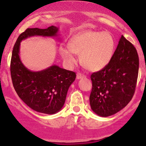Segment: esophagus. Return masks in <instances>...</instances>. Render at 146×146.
I'll list each match as a JSON object with an SVG mask.
<instances>
[{
  "label": "esophagus",
  "instance_id": "34e87169",
  "mask_svg": "<svg viewBox=\"0 0 146 146\" xmlns=\"http://www.w3.org/2000/svg\"><path fill=\"white\" fill-rule=\"evenodd\" d=\"M84 77H85V75L83 74L77 73V74H76V79H82V78H84Z\"/></svg>",
  "mask_w": 146,
  "mask_h": 146
}]
</instances>
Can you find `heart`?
<instances>
[{"mask_svg":"<svg viewBox=\"0 0 146 146\" xmlns=\"http://www.w3.org/2000/svg\"><path fill=\"white\" fill-rule=\"evenodd\" d=\"M68 46L70 49L60 48V53L67 65L72 67L76 63L75 54L80 55V62L84 68L98 72L112 60L115 43L110 33L88 30L70 38Z\"/></svg>","mask_w":146,"mask_h":146,"instance_id":"obj_1","label":"heart"}]
</instances>
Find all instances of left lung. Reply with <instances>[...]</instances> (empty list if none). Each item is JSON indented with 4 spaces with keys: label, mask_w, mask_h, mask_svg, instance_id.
<instances>
[{
    "label": "left lung",
    "mask_w": 146,
    "mask_h": 146,
    "mask_svg": "<svg viewBox=\"0 0 146 146\" xmlns=\"http://www.w3.org/2000/svg\"><path fill=\"white\" fill-rule=\"evenodd\" d=\"M139 67L136 49L121 36L110 62L91 76L90 105L96 115L111 116L127 106L134 94Z\"/></svg>",
    "instance_id": "left-lung-1"
}]
</instances>
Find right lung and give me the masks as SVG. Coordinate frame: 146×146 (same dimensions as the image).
Masks as SVG:
<instances>
[{
	"label": "right lung",
	"mask_w": 146,
	"mask_h": 146,
	"mask_svg": "<svg viewBox=\"0 0 146 146\" xmlns=\"http://www.w3.org/2000/svg\"><path fill=\"white\" fill-rule=\"evenodd\" d=\"M59 28L55 26L47 29L28 28L18 37L10 62L12 81L19 97L32 110L48 115L61 110L76 74L55 64L41 71H31L21 61L19 48L22 40L34 36L56 37Z\"/></svg>",
	"instance_id": "1"
}]
</instances>
